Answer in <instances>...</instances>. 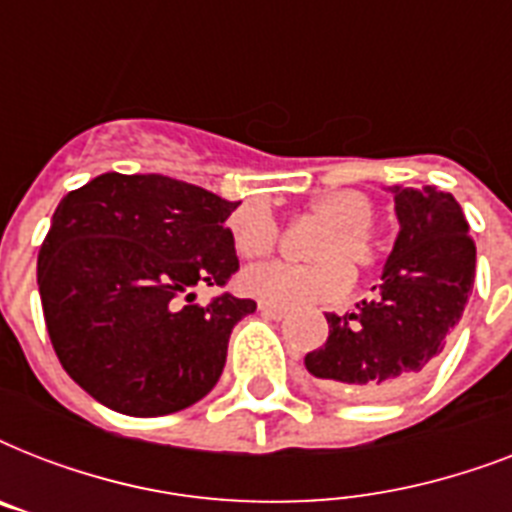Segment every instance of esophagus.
Instances as JSON below:
<instances>
[{
  "mask_svg": "<svg viewBox=\"0 0 512 512\" xmlns=\"http://www.w3.org/2000/svg\"><path fill=\"white\" fill-rule=\"evenodd\" d=\"M257 311L268 316V319H284L287 316V308H281V305H271V303H257Z\"/></svg>",
  "mask_w": 512,
  "mask_h": 512,
  "instance_id": "34e87169",
  "label": "esophagus"
}]
</instances>
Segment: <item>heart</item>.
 I'll return each mask as SVG.
<instances>
[{
    "mask_svg": "<svg viewBox=\"0 0 512 512\" xmlns=\"http://www.w3.org/2000/svg\"><path fill=\"white\" fill-rule=\"evenodd\" d=\"M308 212L324 223L311 241L308 255L316 263H268L241 273L239 287L247 297L271 305H300L342 295L350 284L353 268H372L380 263L382 239L374 231V204L356 188H332L308 201ZM231 244L244 260L271 255L279 244V225L263 204H244L228 220Z\"/></svg>",
    "mask_w": 512,
    "mask_h": 512,
    "instance_id": "obj_1",
    "label": "heart"
}]
</instances>
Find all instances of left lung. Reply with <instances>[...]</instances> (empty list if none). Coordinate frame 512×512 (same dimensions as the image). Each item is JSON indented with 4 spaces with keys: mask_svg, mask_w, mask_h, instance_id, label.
Returning a JSON list of instances; mask_svg holds the SVG:
<instances>
[{
    "mask_svg": "<svg viewBox=\"0 0 512 512\" xmlns=\"http://www.w3.org/2000/svg\"><path fill=\"white\" fill-rule=\"evenodd\" d=\"M401 231L382 284L356 311L327 313L329 337L305 356L321 385L364 401L412 388L436 364L476 279V244L452 193L393 185Z\"/></svg>",
    "mask_w": 512,
    "mask_h": 512,
    "instance_id": "left-lung-1",
    "label": "left lung"
}]
</instances>
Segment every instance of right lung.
Returning a JSON list of instances; mask_svg holds the SVG:
<instances>
[{
	"label": "right lung",
	"mask_w": 512,
	"mask_h": 512,
	"mask_svg": "<svg viewBox=\"0 0 512 512\" xmlns=\"http://www.w3.org/2000/svg\"><path fill=\"white\" fill-rule=\"evenodd\" d=\"M239 204L164 175L106 172L52 215L36 281L68 377L108 409L159 417L223 374L233 327L255 300L196 303L239 271L225 220Z\"/></svg>",
	"instance_id": "add662e5"
}]
</instances>
